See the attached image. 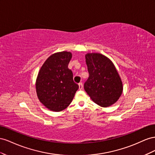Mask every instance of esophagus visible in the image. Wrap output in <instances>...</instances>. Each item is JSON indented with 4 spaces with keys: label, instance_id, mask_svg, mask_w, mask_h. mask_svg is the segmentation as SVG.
<instances>
[{
    "label": "esophagus",
    "instance_id": "obj_1",
    "mask_svg": "<svg viewBox=\"0 0 155 155\" xmlns=\"http://www.w3.org/2000/svg\"><path fill=\"white\" fill-rule=\"evenodd\" d=\"M78 86H79V90H82L83 88V84L82 82H80L78 84Z\"/></svg>",
    "mask_w": 155,
    "mask_h": 155
}]
</instances>
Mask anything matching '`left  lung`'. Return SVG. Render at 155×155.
Masks as SVG:
<instances>
[{
	"label": "left lung",
	"instance_id": "obj_1",
	"mask_svg": "<svg viewBox=\"0 0 155 155\" xmlns=\"http://www.w3.org/2000/svg\"><path fill=\"white\" fill-rule=\"evenodd\" d=\"M89 77L84 84L94 103L102 107L115 103L121 96L123 85L114 65L107 57L91 53L86 55Z\"/></svg>",
	"mask_w": 155,
	"mask_h": 155
}]
</instances>
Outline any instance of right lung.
I'll use <instances>...</instances> for the list:
<instances>
[{
  "label": "right lung",
  "mask_w": 155,
  "mask_h": 155,
  "mask_svg": "<svg viewBox=\"0 0 155 155\" xmlns=\"http://www.w3.org/2000/svg\"><path fill=\"white\" fill-rule=\"evenodd\" d=\"M72 58L69 52L52 54L43 64L36 81V92L40 102L52 111L59 112L71 103L78 85L68 68Z\"/></svg>",
  "instance_id": "add662e5"
}]
</instances>
